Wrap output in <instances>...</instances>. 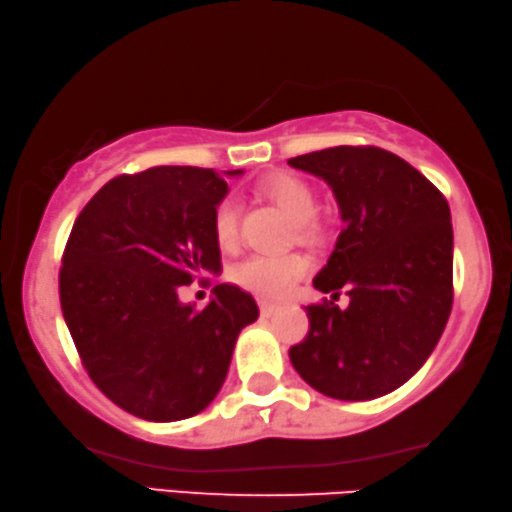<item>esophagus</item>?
I'll return each mask as SVG.
<instances>
[{
    "label": "esophagus",
    "mask_w": 512,
    "mask_h": 512,
    "mask_svg": "<svg viewBox=\"0 0 512 512\" xmlns=\"http://www.w3.org/2000/svg\"><path fill=\"white\" fill-rule=\"evenodd\" d=\"M258 308H261L263 317H272L276 313V304H272V301L267 299H258Z\"/></svg>",
    "instance_id": "34e87169"
}]
</instances>
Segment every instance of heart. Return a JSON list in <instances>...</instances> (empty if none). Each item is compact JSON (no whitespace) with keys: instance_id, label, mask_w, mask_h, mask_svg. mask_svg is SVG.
Here are the masks:
<instances>
[{"instance_id":"obj_1","label":"heart","mask_w":512,"mask_h":512,"mask_svg":"<svg viewBox=\"0 0 512 512\" xmlns=\"http://www.w3.org/2000/svg\"><path fill=\"white\" fill-rule=\"evenodd\" d=\"M263 195L297 224L301 238H315L313 222L317 199L313 188L295 174H274L263 183ZM213 238L222 251H233L240 242V206L233 197H224L213 208ZM308 272V261L299 254H256L233 267L231 279L245 290L263 297H283Z\"/></svg>"}]
</instances>
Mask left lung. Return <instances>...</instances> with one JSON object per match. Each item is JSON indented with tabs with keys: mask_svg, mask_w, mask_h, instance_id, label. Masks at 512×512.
Segmentation results:
<instances>
[{
	"mask_svg": "<svg viewBox=\"0 0 512 512\" xmlns=\"http://www.w3.org/2000/svg\"><path fill=\"white\" fill-rule=\"evenodd\" d=\"M288 165L329 183L342 226L313 279L333 301L306 306L311 329L290 347L301 379L326 397L367 401L404 385L431 356L454 304V231L433 183L379 147H331Z\"/></svg>",
	"mask_w": 512,
	"mask_h": 512,
	"instance_id": "left-lung-1",
	"label": "left lung"
}]
</instances>
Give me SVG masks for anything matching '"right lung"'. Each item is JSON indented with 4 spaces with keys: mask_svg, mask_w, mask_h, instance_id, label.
<instances>
[{
    "mask_svg": "<svg viewBox=\"0 0 512 512\" xmlns=\"http://www.w3.org/2000/svg\"><path fill=\"white\" fill-rule=\"evenodd\" d=\"M163 165L106 183L79 213L58 292L92 383L127 413L177 422L204 410L229 372L238 333L258 320L249 292L220 283L206 308L179 288L220 272L213 208L226 177Z\"/></svg>",
    "mask_w": 512,
    "mask_h": 512,
    "instance_id": "1",
    "label": "right lung"
}]
</instances>
